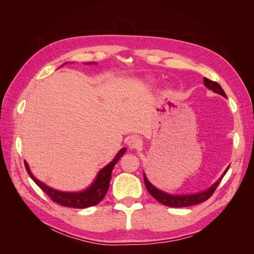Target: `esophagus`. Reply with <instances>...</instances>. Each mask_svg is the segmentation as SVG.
Wrapping results in <instances>:
<instances>
[{
  "label": "esophagus",
  "mask_w": 254,
  "mask_h": 254,
  "mask_svg": "<svg viewBox=\"0 0 254 254\" xmlns=\"http://www.w3.org/2000/svg\"><path fill=\"white\" fill-rule=\"evenodd\" d=\"M141 146H142V141L139 139V137L132 136L128 140V147L130 149H137L140 148Z\"/></svg>",
  "instance_id": "obj_1"
}]
</instances>
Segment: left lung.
<instances>
[{
	"instance_id": "obj_1",
	"label": "left lung",
	"mask_w": 254,
	"mask_h": 254,
	"mask_svg": "<svg viewBox=\"0 0 254 254\" xmlns=\"http://www.w3.org/2000/svg\"><path fill=\"white\" fill-rule=\"evenodd\" d=\"M203 82H204V86L207 88L212 90L213 92H215V93L217 94H220L224 97H227L225 91L222 90V88L219 86V83L215 82V81H212L210 79L207 78H203ZM228 166L226 168V171L224 172V174L221 175L220 178L215 182L214 184H212V186L205 190H201L199 191V193H195V194H189V195H173V194H168L166 193V191H163L159 189H157L155 186H152V184L149 182V180L147 179V177H146V175L144 174V182H145V187L146 189H147V190L150 193V195L157 199V200L162 203L164 205H167V206H171V207H184V206H190V205H195V204H198V203H201L203 201H205L206 199H209L212 194L215 191V190H216V188L218 187L219 182L221 181L222 177H224L226 175V173L228 172L229 170Z\"/></svg>"
}]
</instances>
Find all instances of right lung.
<instances>
[{
    "instance_id": "right-lung-1",
    "label": "right lung",
    "mask_w": 254,
    "mask_h": 254,
    "mask_svg": "<svg viewBox=\"0 0 254 254\" xmlns=\"http://www.w3.org/2000/svg\"><path fill=\"white\" fill-rule=\"evenodd\" d=\"M92 63L86 64H90ZM126 148H122L114 159L111 161L109 164H107L104 168L98 172L95 180L91 184L89 188L83 190L81 191H61L57 190L53 188H50L47 184H44L40 180H38L36 177L32 174L29 170V166L26 161H24L25 168L36 184L44 191L45 194L49 195L50 198L54 202H56L60 205L64 206H70L75 207V209H86V207L96 205L103 200V198L108 191L110 180H111V173L114 165L117 164L118 161L121 159V157L126 152Z\"/></svg>"
}]
</instances>
